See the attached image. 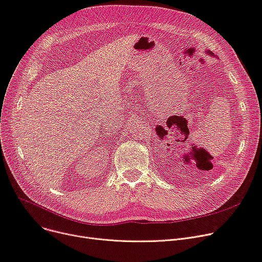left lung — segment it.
I'll list each match as a JSON object with an SVG mask.
<instances>
[{
    "instance_id": "left-lung-1",
    "label": "left lung",
    "mask_w": 262,
    "mask_h": 262,
    "mask_svg": "<svg viewBox=\"0 0 262 262\" xmlns=\"http://www.w3.org/2000/svg\"><path fill=\"white\" fill-rule=\"evenodd\" d=\"M206 54H207L208 56H213V57H214V54H213L212 51H210V50H206Z\"/></svg>"
}]
</instances>
